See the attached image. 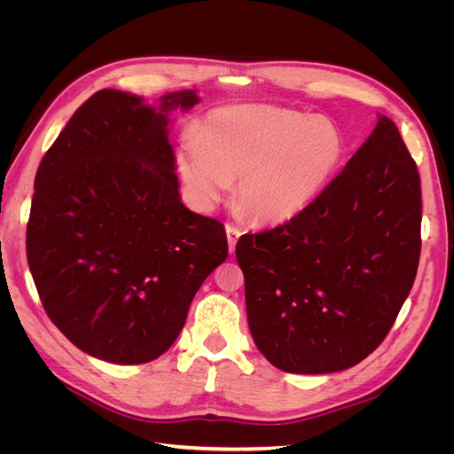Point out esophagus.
<instances>
[{"label": "esophagus", "mask_w": 454, "mask_h": 454, "mask_svg": "<svg viewBox=\"0 0 454 454\" xmlns=\"http://www.w3.org/2000/svg\"><path fill=\"white\" fill-rule=\"evenodd\" d=\"M225 232H227V242H229V252L232 254L235 252V246H237V242H239V239H240V229L239 227H235V225H227L225 227Z\"/></svg>", "instance_id": "1"}]
</instances>
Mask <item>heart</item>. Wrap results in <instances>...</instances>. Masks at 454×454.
Masks as SVG:
<instances>
[{
    "label": "heart",
    "mask_w": 454,
    "mask_h": 454,
    "mask_svg": "<svg viewBox=\"0 0 454 454\" xmlns=\"http://www.w3.org/2000/svg\"><path fill=\"white\" fill-rule=\"evenodd\" d=\"M347 142L332 119L278 106L212 112L176 149L189 200L208 212L237 180L239 208L277 225L303 214L339 174Z\"/></svg>",
    "instance_id": "obj_1"
}]
</instances>
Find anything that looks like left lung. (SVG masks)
<instances>
[{
  "label": "left lung",
  "instance_id": "1",
  "mask_svg": "<svg viewBox=\"0 0 454 454\" xmlns=\"http://www.w3.org/2000/svg\"><path fill=\"white\" fill-rule=\"evenodd\" d=\"M420 222L417 162L394 121L380 117L303 214L237 242L259 352L305 375L367 358L413 287Z\"/></svg>",
  "mask_w": 454,
  "mask_h": 454
}]
</instances>
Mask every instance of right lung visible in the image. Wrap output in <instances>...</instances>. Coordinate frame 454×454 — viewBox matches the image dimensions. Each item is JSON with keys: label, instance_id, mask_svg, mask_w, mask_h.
Segmentation results:
<instances>
[{"label": "right lung", "instance_id": "obj_1", "mask_svg": "<svg viewBox=\"0 0 454 454\" xmlns=\"http://www.w3.org/2000/svg\"><path fill=\"white\" fill-rule=\"evenodd\" d=\"M195 90L160 98L114 89L77 107L41 159L26 255L51 322L77 348L121 365L159 358L191 301L227 259L223 223L177 193L168 117Z\"/></svg>", "mask_w": 454, "mask_h": 454}]
</instances>
